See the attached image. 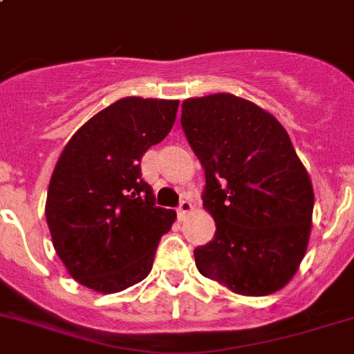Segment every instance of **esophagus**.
I'll return each mask as SVG.
<instances>
[{
    "mask_svg": "<svg viewBox=\"0 0 354 354\" xmlns=\"http://www.w3.org/2000/svg\"><path fill=\"white\" fill-rule=\"evenodd\" d=\"M192 208H194V206H192V203H189L188 198H183V201H180V203H179V208H177V213H179L180 217H183V215H186V213H188V212H192Z\"/></svg>",
    "mask_w": 354,
    "mask_h": 354,
    "instance_id": "1",
    "label": "esophagus"
}]
</instances>
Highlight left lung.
<instances>
[{
    "label": "left lung",
    "mask_w": 354,
    "mask_h": 354,
    "mask_svg": "<svg viewBox=\"0 0 354 354\" xmlns=\"http://www.w3.org/2000/svg\"><path fill=\"white\" fill-rule=\"evenodd\" d=\"M180 124L206 175L215 235L194 250L201 275L248 297L288 284L306 255L313 186L284 127L232 93L186 99Z\"/></svg>",
    "instance_id": "left-lung-1"
}]
</instances>
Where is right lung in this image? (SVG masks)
Masks as SVG:
<instances>
[{"mask_svg": "<svg viewBox=\"0 0 354 354\" xmlns=\"http://www.w3.org/2000/svg\"><path fill=\"white\" fill-rule=\"evenodd\" d=\"M179 101L124 97L75 131L52 174L46 223L79 284L118 293L141 282L177 213L156 204L141 174L150 146L170 133Z\"/></svg>", "mask_w": 354, "mask_h": 354, "instance_id": "1", "label": "right lung"}]
</instances>
